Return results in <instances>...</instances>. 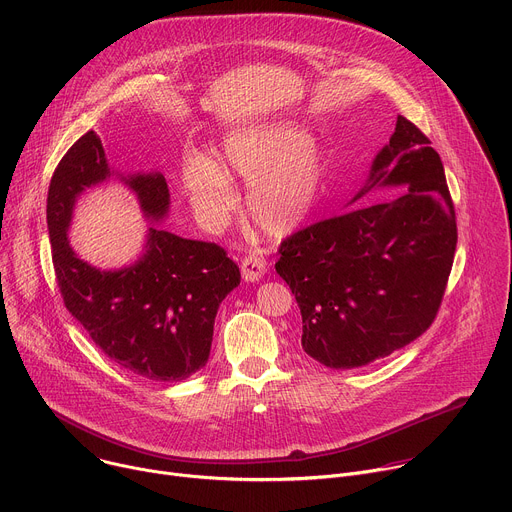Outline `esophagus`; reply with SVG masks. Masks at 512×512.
I'll use <instances>...</instances> for the list:
<instances>
[{
  "label": "esophagus",
  "instance_id": "1",
  "mask_svg": "<svg viewBox=\"0 0 512 512\" xmlns=\"http://www.w3.org/2000/svg\"><path fill=\"white\" fill-rule=\"evenodd\" d=\"M267 271V259L261 253H249L243 259L241 265V273L245 281H259Z\"/></svg>",
  "mask_w": 512,
  "mask_h": 512
}]
</instances>
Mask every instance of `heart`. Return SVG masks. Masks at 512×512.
Wrapping results in <instances>:
<instances>
[{
    "label": "heart",
    "instance_id": "b5f03b06",
    "mask_svg": "<svg viewBox=\"0 0 512 512\" xmlns=\"http://www.w3.org/2000/svg\"><path fill=\"white\" fill-rule=\"evenodd\" d=\"M218 162L233 176L249 180L247 210L253 223L273 237H283L306 221L326 176L312 135L289 121L231 133ZM222 169L202 154L188 156L182 166L184 190L210 229L223 227L237 208V190Z\"/></svg>",
    "mask_w": 512,
    "mask_h": 512
}]
</instances>
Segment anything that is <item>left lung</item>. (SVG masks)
I'll use <instances>...</instances> for the list:
<instances>
[{
  "mask_svg": "<svg viewBox=\"0 0 512 512\" xmlns=\"http://www.w3.org/2000/svg\"><path fill=\"white\" fill-rule=\"evenodd\" d=\"M379 186L393 200L314 223L279 247L275 271L302 312V348L324 367L356 369L407 346L435 320L458 229L444 164L403 115L356 202Z\"/></svg>",
  "mask_w": 512,
  "mask_h": 512,
  "instance_id": "left-lung-1",
  "label": "left lung"
}]
</instances>
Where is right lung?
<instances>
[{
    "label": "right lung",
    "instance_id": "add662e5",
    "mask_svg": "<svg viewBox=\"0 0 512 512\" xmlns=\"http://www.w3.org/2000/svg\"><path fill=\"white\" fill-rule=\"evenodd\" d=\"M113 176L101 137L87 131L56 166L46 200L52 263L66 310L101 352L139 379L176 383L200 371L210 354L218 306L241 283V271L216 243L182 239L150 227L143 255L103 271L68 245L77 198ZM143 214L160 221L170 192L160 172L119 176Z\"/></svg>",
    "mask_w": 512,
    "mask_h": 512
}]
</instances>
